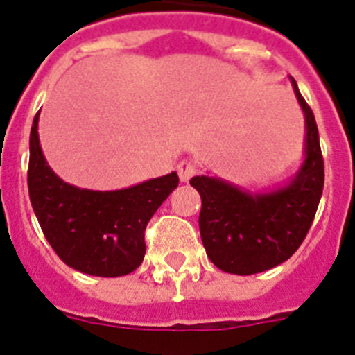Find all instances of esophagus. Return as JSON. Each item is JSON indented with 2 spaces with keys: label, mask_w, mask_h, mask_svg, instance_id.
Instances as JSON below:
<instances>
[{
  "label": "esophagus",
  "mask_w": 355,
  "mask_h": 355,
  "mask_svg": "<svg viewBox=\"0 0 355 355\" xmlns=\"http://www.w3.org/2000/svg\"><path fill=\"white\" fill-rule=\"evenodd\" d=\"M178 174H180V180L183 183H188V181L192 180L193 175L197 174V167L196 163L192 159H183V162L178 165Z\"/></svg>",
  "instance_id": "esophagus-1"
}]
</instances>
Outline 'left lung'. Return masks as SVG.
Segmentation results:
<instances>
[{
    "mask_svg": "<svg viewBox=\"0 0 355 355\" xmlns=\"http://www.w3.org/2000/svg\"><path fill=\"white\" fill-rule=\"evenodd\" d=\"M304 114V159L283 187L249 192L215 175H196L190 184L202 208L199 229L208 258L222 272L252 275L293 256L311 227L324 190V158L311 108L290 78Z\"/></svg>",
    "mask_w": 355,
    "mask_h": 355,
    "instance_id": "obj_1",
    "label": "left lung"
}]
</instances>
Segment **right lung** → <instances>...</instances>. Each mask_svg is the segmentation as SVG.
Segmentation results:
<instances>
[{
    "mask_svg": "<svg viewBox=\"0 0 355 355\" xmlns=\"http://www.w3.org/2000/svg\"><path fill=\"white\" fill-rule=\"evenodd\" d=\"M39 114L30 133L28 192L42 233L62 261L96 277H119L140 266L144 231L180 178L171 172L121 190L65 183L48 165L39 140Z\"/></svg>",
    "mask_w": 355,
    "mask_h": 355,
    "instance_id": "obj_1",
    "label": "right lung"
}]
</instances>
